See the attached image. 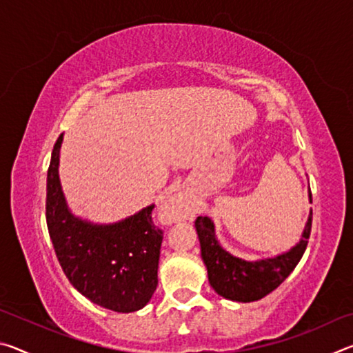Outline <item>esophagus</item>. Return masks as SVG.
Masks as SVG:
<instances>
[{"mask_svg": "<svg viewBox=\"0 0 353 353\" xmlns=\"http://www.w3.org/2000/svg\"><path fill=\"white\" fill-rule=\"evenodd\" d=\"M160 216H162L165 223H174V221H179L183 216V207L174 198L165 199L160 204Z\"/></svg>", "mask_w": 353, "mask_h": 353, "instance_id": "obj_1", "label": "esophagus"}]
</instances>
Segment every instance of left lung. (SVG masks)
<instances>
[{"label": "left lung", "instance_id": "left-lung-1", "mask_svg": "<svg viewBox=\"0 0 353 353\" xmlns=\"http://www.w3.org/2000/svg\"><path fill=\"white\" fill-rule=\"evenodd\" d=\"M312 214L310 210L302 238L296 246L283 254L260 260H244L230 254L219 244L212 218L198 216L194 227L212 288L224 299L244 303L259 301L270 294L290 276L305 252L312 232Z\"/></svg>", "mask_w": 353, "mask_h": 353}]
</instances>
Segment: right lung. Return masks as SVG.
Here are the masks:
<instances>
[{"label": "right lung", "mask_w": 353, "mask_h": 353, "mask_svg": "<svg viewBox=\"0 0 353 353\" xmlns=\"http://www.w3.org/2000/svg\"><path fill=\"white\" fill-rule=\"evenodd\" d=\"M63 134L51 154L46 177V224L70 283L97 305L132 313L151 301L163 234L152 224L154 204L112 224L71 213L59 179Z\"/></svg>", "instance_id": "right-lung-1"}]
</instances>
